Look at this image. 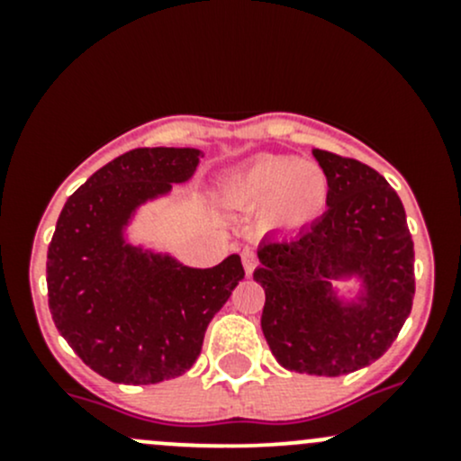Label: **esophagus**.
I'll return each mask as SVG.
<instances>
[{
  "label": "esophagus",
  "mask_w": 461,
  "mask_h": 461,
  "mask_svg": "<svg viewBox=\"0 0 461 461\" xmlns=\"http://www.w3.org/2000/svg\"><path fill=\"white\" fill-rule=\"evenodd\" d=\"M240 257H243V267H245V272H248V276H249V274H252L254 269H257V265H258L257 254H254L252 249H243V254H240Z\"/></svg>",
  "instance_id": "esophagus-1"
}]
</instances>
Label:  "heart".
Here are the masks:
<instances>
[{"mask_svg": "<svg viewBox=\"0 0 461 461\" xmlns=\"http://www.w3.org/2000/svg\"><path fill=\"white\" fill-rule=\"evenodd\" d=\"M225 196L240 209L260 207V222L267 230L301 231L325 212L330 183L312 162L263 156L227 180Z\"/></svg>", "mask_w": 461, "mask_h": 461, "instance_id": "b5f03b06", "label": "heart"}]
</instances>
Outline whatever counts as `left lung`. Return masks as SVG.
I'll return each mask as SVG.
<instances>
[{"label": "left lung", "instance_id": "1", "mask_svg": "<svg viewBox=\"0 0 461 461\" xmlns=\"http://www.w3.org/2000/svg\"><path fill=\"white\" fill-rule=\"evenodd\" d=\"M330 183L328 212L290 239H263L254 281L265 290L267 346L292 373L341 376L379 359L415 296V245L397 192L373 167L314 149ZM365 290L343 304L332 280Z\"/></svg>", "mask_w": 461, "mask_h": 461}]
</instances>
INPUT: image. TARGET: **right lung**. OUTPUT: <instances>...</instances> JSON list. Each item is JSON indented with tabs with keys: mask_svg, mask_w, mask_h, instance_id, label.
<instances>
[{
	"mask_svg": "<svg viewBox=\"0 0 461 461\" xmlns=\"http://www.w3.org/2000/svg\"><path fill=\"white\" fill-rule=\"evenodd\" d=\"M198 162V149L122 153L68 198L55 225L46 257L55 328L88 368L115 384L187 373L209 321L245 276L239 254L196 269L124 240L133 212L187 183Z\"/></svg>",
	"mask_w": 461,
	"mask_h": 461,
	"instance_id": "add662e5",
	"label": "right lung"
}]
</instances>
